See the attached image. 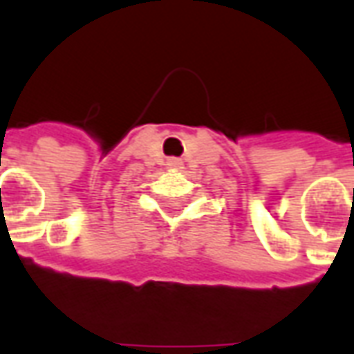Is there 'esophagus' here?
<instances>
[{"label":"esophagus","instance_id":"obj_1","mask_svg":"<svg viewBox=\"0 0 354 354\" xmlns=\"http://www.w3.org/2000/svg\"><path fill=\"white\" fill-rule=\"evenodd\" d=\"M170 169H182V161L180 159H169Z\"/></svg>","mask_w":354,"mask_h":354}]
</instances>
